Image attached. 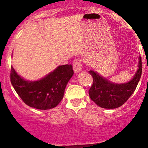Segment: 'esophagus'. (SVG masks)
Listing matches in <instances>:
<instances>
[{
    "mask_svg": "<svg viewBox=\"0 0 148 148\" xmlns=\"http://www.w3.org/2000/svg\"><path fill=\"white\" fill-rule=\"evenodd\" d=\"M73 69H74L75 73H78V72L81 71L82 69V64H81V61L78 59L74 60L73 62Z\"/></svg>",
    "mask_w": 148,
    "mask_h": 148,
    "instance_id": "1",
    "label": "esophagus"
}]
</instances>
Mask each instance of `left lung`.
I'll return each instance as SVG.
<instances>
[{
    "instance_id": "obj_1",
    "label": "left lung",
    "mask_w": 148,
    "mask_h": 148,
    "mask_svg": "<svg viewBox=\"0 0 148 148\" xmlns=\"http://www.w3.org/2000/svg\"><path fill=\"white\" fill-rule=\"evenodd\" d=\"M138 70L131 80L123 84L111 82L96 71H89L93 77V84L89 90L90 99L97 105L106 109H114L123 105L134 92L141 77L142 63L138 58Z\"/></svg>"
}]
</instances>
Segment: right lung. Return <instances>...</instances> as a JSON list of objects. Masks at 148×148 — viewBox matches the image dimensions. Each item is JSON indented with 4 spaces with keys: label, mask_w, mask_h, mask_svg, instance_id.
Returning a JSON list of instances; mask_svg holds the SVG:
<instances>
[{
    "label": "right lung",
    "mask_w": 148,
    "mask_h": 148,
    "mask_svg": "<svg viewBox=\"0 0 148 148\" xmlns=\"http://www.w3.org/2000/svg\"><path fill=\"white\" fill-rule=\"evenodd\" d=\"M74 74L71 64L60 65L38 81H27L11 67L10 82L27 105L39 110L55 108L64 97L65 88Z\"/></svg>",
    "instance_id": "obj_1"
}]
</instances>
